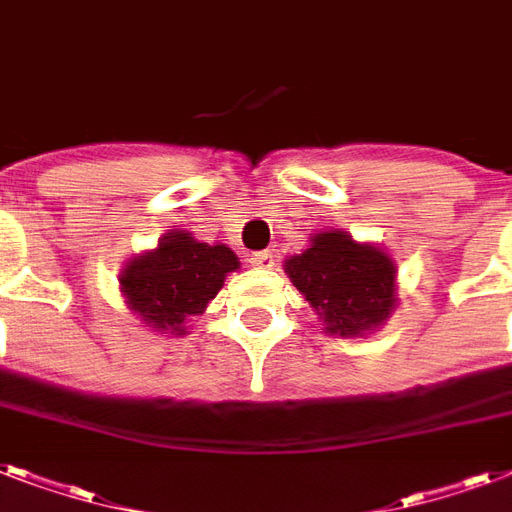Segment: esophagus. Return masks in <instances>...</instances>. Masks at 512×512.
<instances>
[{
    "mask_svg": "<svg viewBox=\"0 0 512 512\" xmlns=\"http://www.w3.org/2000/svg\"><path fill=\"white\" fill-rule=\"evenodd\" d=\"M249 263L257 265V268H271L273 252H271V249H263V252H252V255H249Z\"/></svg>",
    "mask_w": 512,
    "mask_h": 512,
    "instance_id": "1",
    "label": "esophagus"
}]
</instances>
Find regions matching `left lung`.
<instances>
[{"label": "left lung", "mask_w": 512, "mask_h": 512, "mask_svg": "<svg viewBox=\"0 0 512 512\" xmlns=\"http://www.w3.org/2000/svg\"><path fill=\"white\" fill-rule=\"evenodd\" d=\"M287 273L332 335H364L396 305L393 260L342 231L316 233L303 255L289 257Z\"/></svg>", "instance_id": "1"}]
</instances>
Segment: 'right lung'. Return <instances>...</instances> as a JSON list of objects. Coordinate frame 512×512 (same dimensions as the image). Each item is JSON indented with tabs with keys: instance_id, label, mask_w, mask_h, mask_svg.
I'll return each instance as SVG.
<instances>
[{
	"instance_id": "add662e5",
	"label": "right lung",
	"mask_w": 512,
	"mask_h": 512,
	"mask_svg": "<svg viewBox=\"0 0 512 512\" xmlns=\"http://www.w3.org/2000/svg\"><path fill=\"white\" fill-rule=\"evenodd\" d=\"M239 268V257L225 244H201L185 231L159 241L148 255L122 271V292L140 319L159 332H185L191 316H199L220 292L225 276Z\"/></svg>"
}]
</instances>
